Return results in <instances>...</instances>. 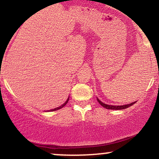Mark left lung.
I'll list each match as a JSON object with an SVG mask.
<instances>
[{"label":"left lung","mask_w":159,"mask_h":159,"mask_svg":"<svg viewBox=\"0 0 159 159\" xmlns=\"http://www.w3.org/2000/svg\"><path fill=\"white\" fill-rule=\"evenodd\" d=\"M97 101L98 102V103H99L100 105H102V106H103L104 107H105V108L111 109V110H123V109L128 108V107H129L132 106V105H134V104L136 102H134L130 103V104H128V105H120V106H118V105H116V106H115V105H107V104L103 103L102 102L100 101V100L98 99V98H97Z\"/></svg>","instance_id":"left-lung-1"}]
</instances>
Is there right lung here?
<instances>
[{"instance_id":"add662e5","label":"right lung","mask_w":159,"mask_h":159,"mask_svg":"<svg viewBox=\"0 0 159 159\" xmlns=\"http://www.w3.org/2000/svg\"><path fill=\"white\" fill-rule=\"evenodd\" d=\"M69 97L68 98H67V100H66V102H65V103H63V105H61V106H60V107H56V108H54V109H52V110H49V111H54L59 110V109L62 108V107H64L65 105H66V104H67V102H68V101H69Z\"/></svg>"}]
</instances>
